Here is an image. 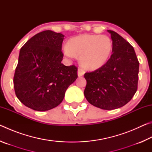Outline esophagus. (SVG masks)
I'll use <instances>...</instances> for the list:
<instances>
[{
  "mask_svg": "<svg viewBox=\"0 0 152 152\" xmlns=\"http://www.w3.org/2000/svg\"><path fill=\"white\" fill-rule=\"evenodd\" d=\"M84 72H84L83 68H79L78 69V76L79 77L83 76L84 74Z\"/></svg>",
  "mask_w": 152,
  "mask_h": 152,
  "instance_id": "1",
  "label": "esophagus"
}]
</instances>
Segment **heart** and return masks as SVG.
Returning a JSON list of instances; mask_svg holds the SVG:
<instances>
[{
	"label": "heart",
	"mask_w": 152,
	"mask_h": 152,
	"mask_svg": "<svg viewBox=\"0 0 152 152\" xmlns=\"http://www.w3.org/2000/svg\"><path fill=\"white\" fill-rule=\"evenodd\" d=\"M113 42L107 35H82L70 40L62 47L64 54L69 58L80 56L84 68L96 70L105 64L111 55Z\"/></svg>",
	"instance_id": "1"
}]
</instances>
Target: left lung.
<instances>
[{
  "label": "left lung",
  "instance_id": "8db88e82",
  "mask_svg": "<svg viewBox=\"0 0 152 152\" xmlns=\"http://www.w3.org/2000/svg\"><path fill=\"white\" fill-rule=\"evenodd\" d=\"M107 31L113 41V53L101 68L84 74L86 86L84 93L93 106L113 110L124 106L134 96L140 63L129 43L114 31Z\"/></svg>",
  "mask_w": 152,
  "mask_h": 152
}]
</instances>
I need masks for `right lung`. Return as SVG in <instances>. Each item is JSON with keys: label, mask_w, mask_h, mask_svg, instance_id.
Returning a JSON list of instances; mask_svg holds the SVG:
<instances>
[{"label": "right lung", "mask_w": 152, "mask_h": 152, "mask_svg": "<svg viewBox=\"0 0 152 152\" xmlns=\"http://www.w3.org/2000/svg\"><path fill=\"white\" fill-rule=\"evenodd\" d=\"M64 35L50 30L33 36L20 48L13 78L18 99L34 110L45 111L62 102L78 68L61 64Z\"/></svg>", "instance_id": "right-lung-1"}]
</instances>
